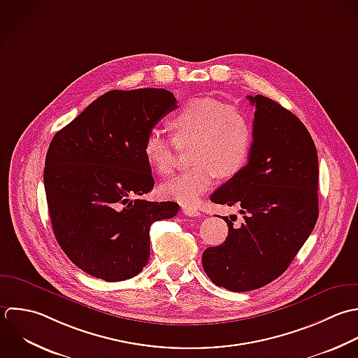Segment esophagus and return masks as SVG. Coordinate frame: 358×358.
I'll list each match as a JSON object with an SVG mask.
<instances>
[{"label":"esophagus","mask_w":358,"mask_h":358,"mask_svg":"<svg viewBox=\"0 0 358 358\" xmlns=\"http://www.w3.org/2000/svg\"><path fill=\"white\" fill-rule=\"evenodd\" d=\"M182 212H184V215L191 216V217L201 216V212H199L195 206H191V205H184V206H182Z\"/></svg>","instance_id":"34e87169"}]
</instances>
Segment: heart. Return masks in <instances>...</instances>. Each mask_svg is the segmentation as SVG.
<instances>
[{
	"label": "heart",
	"mask_w": 358,
	"mask_h": 358,
	"mask_svg": "<svg viewBox=\"0 0 358 358\" xmlns=\"http://www.w3.org/2000/svg\"><path fill=\"white\" fill-rule=\"evenodd\" d=\"M170 127L177 141L194 142V166L162 185L160 194L167 199L195 205L219 176L234 177L248 163L254 145V125L248 113L238 106L213 97H196L180 108ZM143 152L160 176L174 171L173 141L162 132L152 129L148 134Z\"/></svg>",
	"instance_id": "b5f03b06"
}]
</instances>
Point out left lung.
<instances>
[{
  "mask_svg": "<svg viewBox=\"0 0 358 358\" xmlns=\"http://www.w3.org/2000/svg\"><path fill=\"white\" fill-rule=\"evenodd\" d=\"M254 114V145L245 167L210 196L238 205L243 220L222 217L229 236L203 251L209 279L230 292H251L289 268L318 220V155L306 125L262 94L247 96Z\"/></svg>",
  "mask_w": 358,
  "mask_h": 358,
  "instance_id": "obj_1",
  "label": "left lung"
}]
</instances>
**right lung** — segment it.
I'll list each match as a JSON object with an SVG mask.
<instances>
[{"mask_svg":"<svg viewBox=\"0 0 358 358\" xmlns=\"http://www.w3.org/2000/svg\"><path fill=\"white\" fill-rule=\"evenodd\" d=\"M176 108L166 89L111 90L54 135L43 176L52 231L87 275L136 276L149 259L150 226L177 215L176 202L139 198L155 185L145 139Z\"/></svg>","mask_w":358,"mask_h":358,"instance_id":"add662e5","label":"right lung"}]
</instances>
